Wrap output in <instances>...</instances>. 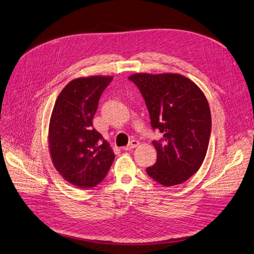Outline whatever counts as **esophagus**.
<instances>
[{
  "instance_id": "34e87169",
  "label": "esophagus",
  "mask_w": 254,
  "mask_h": 254,
  "mask_svg": "<svg viewBox=\"0 0 254 254\" xmlns=\"http://www.w3.org/2000/svg\"><path fill=\"white\" fill-rule=\"evenodd\" d=\"M138 145H139V141H138V140H136V139H133V140H131L130 143H129V144L126 146V147H124L123 149H124L125 151H128V150H132V149L136 148Z\"/></svg>"
}]
</instances>
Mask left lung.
<instances>
[{
  "instance_id": "obj_1",
  "label": "left lung",
  "mask_w": 254,
  "mask_h": 254,
  "mask_svg": "<svg viewBox=\"0 0 254 254\" xmlns=\"http://www.w3.org/2000/svg\"><path fill=\"white\" fill-rule=\"evenodd\" d=\"M138 87L148 108L151 126L162 138L148 175L165 187L180 185L203 162L211 132V117L202 90L179 74H134L128 78Z\"/></svg>"
}]
</instances>
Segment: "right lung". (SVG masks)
Segmentation results:
<instances>
[{
  "mask_svg": "<svg viewBox=\"0 0 254 254\" xmlns=\"http://www.w3.org/2000/svg\"><path fill=\"white\" fill-rule=\"evenodd\" d=\"M113 77L74 79L59 94L50 120L49 147L53 165L69 184L90 189L102 181L115 154L93 126L101 95Z\"/></svg>",
  "mask_w": 254,
  "mask_h": 254,
  "instance_id": "right-lung-1",
  "label": "right lung"
}]
</instances>
